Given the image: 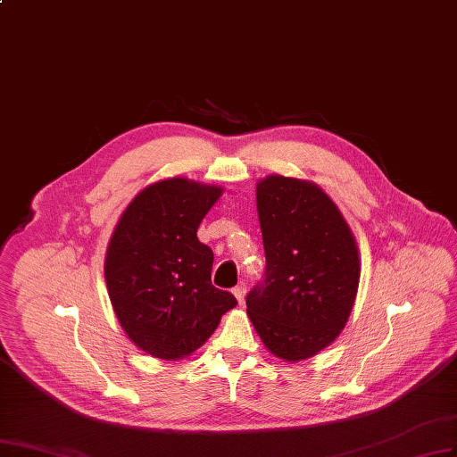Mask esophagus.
<instances>
[{
    "mask_svg": "<svg viewBox=\"0 0 457 457\" xmlns=\"http://www.w3.org/2000/svg\"><path fill=\"white\" fill-rule=\"evenodd\" d=\"M245 294H246V287H245V285H237V287L233 288V296L237 298L239 305H243V303H245Z\"/></svg>",
    "mask_w": 457,
    "mask_h": 457,
    "instance_id": "1",
    "label": "esophagus"
}]
</instances>
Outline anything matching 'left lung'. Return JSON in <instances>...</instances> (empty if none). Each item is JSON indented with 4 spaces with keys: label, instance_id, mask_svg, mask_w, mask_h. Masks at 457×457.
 <instances>
[{
    "label": "left lung",
    "instance_id": "obj_1",
    "mask_svg": "<svg viewBox=\"0 0 457 457\" xmlns=\"http://www.w3.org/2000/svg\"><path fill=\"white\" fill-rule=\"evenodd\" d=\"M266 278L246 296L262 344L287 362L328 347L353 312L361 256L349 224L315 182L270 174L256 184Z\"/></svg>",
    "mask_w": 457,
    "mask_h": 457
}]
</instances>
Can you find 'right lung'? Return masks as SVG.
I'll list each match as a JSON object with an SVG mask.
<instances>
[{"instance_id": "1", "label": "right lung", "mask_w": 457, "mask_h": 457, "mask_svg": "<svg viewBox=\"0 0 457 457\" xmlns=\"http://www.w3.org/2000/svg\"><path fill=\"white\" fill-rule=\"evenodd\" d=\"M224 187L174 176L145 186L117 222L104 277L129 340L161 361L199 349L237 305L211 283L214 254L197 228Z\"/></svg>"}]
</instances>
